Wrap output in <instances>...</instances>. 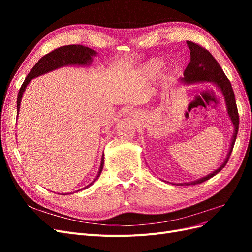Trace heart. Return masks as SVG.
<instances>
[{
	"instance_id": "1",
	"label": "heart",
	"mask_w": 252,
	"mask_h": 252,
	"mask_svg": "<svg viewBox=\"0 0 252 252\" xmlns=\"http://www.w3.org/2000/svg\"><path fill=\"white\" fill-rule=\"evenodd\" d=\"M163 66H164L163 61H161L159 59L152 60L151 62L148 63L146 69H145V72H146V74H156L162 69Z\"/></svg>"
}]
</instances>
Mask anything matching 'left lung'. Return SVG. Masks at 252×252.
Masks as SVG:
<instances>
[{
  "label": "left lung",
  "mask_w": 252,
  "mask_h": 252,
  "mask_svg": "<svg viewBox=\"0 0 252 252\" xmlns=\"http://www.w3.org/2000/svg\"><path fill=\"white\" fill-rule=\"evenodd\" d=\"M187 45L190 49V62L186 67V69L184 71V78L181 79V82L182 83L211 82L215 84V85L222 91L226 101L228 114H229L230 120L234 125V133H233L232 142H231L230 149H229V152H228V156H227V158L225 159V162L220 165V168H218L212 173L208 174L207 177L202 178L200 180L191 182V183H185L186 185H195V184H201V183L211 179L213 175L219 173L226 166L232 152L236 135H238L240 120H239V112H238V107H236L235 97H234V93L231 86V83L226 77V74L224 73L223 69L217 62V60L213 58V56L207 49L202 47L201 45L191 41H187Z\"/></svg>",
  "instance_id": "8db88e82"
}]
</instances>
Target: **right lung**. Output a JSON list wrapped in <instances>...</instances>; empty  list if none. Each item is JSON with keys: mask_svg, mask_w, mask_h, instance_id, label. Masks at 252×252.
<instances>
[{"mask_svg": "<svg viewBox=\"0 0 252 252\" xmlns=\"http://www.w3.org/2000/svg\"><path fill=\"white\" fill-rule=\"evenodd\" d=\"M95 55H96V52L94 49H90L89 47L82 46V45H66V46L59 47L55 50L50 51L49 53L45 55L44 57H42L39 60V62H37L33 66L32 71L28 73L25 81L23 82L22 86L19 90L18 100H17V111H18V113H19V110H20V104H21V98H22L23 93H24L25 88L27 87L29 82L32 81V79L39 77V75L44 74L46 72H49L51 70H55V69H57V68L62 67V66L74 65V64L86 65V64L90 63L91 59H93L91 57L95 56ZM103 165H104V155L102 157L100 170H98L96 178L93 181V183H94L97 180V178L100 177V174H101L102 169H103ZM93 183L89 184L88 186L84 187L83 189H86L90 185H93ZM78 191H79V190H78Z\"/></svg>", "mask_w": 252, "mask_h": 252, "instance_id": "obj_1", "label": "right lung"}]
</instances>
